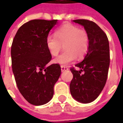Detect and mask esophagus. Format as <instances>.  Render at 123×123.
I'll list each match as a JSON object with an SVG mask.
<instances>
[{
	"instance_id": "1",
	"label": "esophagus",
	"mask_w": 123,
	"mask_h": 123,
	"mask_svg": "<svg viewBox=\"0 0 123 123\" xmlns=\"http://www.w3.org/2000/svg\"><path fill=\"white\" fill-rule=\"evenodd\" d=\"M61 68L62 72H64V71H66V70H68V68L67 67H65V66H61Z\"/></svg>"
}]
</instances>
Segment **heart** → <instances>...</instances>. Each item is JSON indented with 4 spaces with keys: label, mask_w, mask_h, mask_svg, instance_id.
Listing matches in <instances>:
<instances>
[{
    "label": "heart",
    "mask_w": 123,
    "mask_h": 123,
    "mask_svg": "<svg viewBox=\"0 0 123 123\" xmlns=\"http://www.w3.org/2000/svg\"><path fill=\"white\" fill-rule=\"evenodd\" d=\"M55 36L49 35L46 38V46L52 56H56L64 45L65 51L54 59L56 64L67 65L72 63L76 57L82 58L87 53L89 36L87 31L80 30L70 24H64L55 32Z\"/></svg>",
    "instance_id": "obj_1"
}]
</instances>
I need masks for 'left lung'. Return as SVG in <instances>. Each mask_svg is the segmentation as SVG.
Here are the masks:
<instances>
[{
  "instance_id": "8db88e82",
  "label": "left lung",
  "mask_w": 123,
  "mask_h": 123,
  "mask_svg": "<svg viewBox=\"0 0 123 123\" xmlns=\"http://www.w3.org/2000/svg\"><path fill=\"white\" fill-rule=\"evenodd\" d=\"M73 22L84 26L89 36L87 54L82 61L71 68L73 78L70 84V93L75 100L82 103L95 100L105 85L110 63L108 38L95 22L88 20Z\"/></svg>"
}]
</instances>
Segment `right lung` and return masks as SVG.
I'll list each match as a JSON object with an SVG mask.
<instances>
[{
    "label": "right lung",
    "instance_id": "add662e5",
    "mask_svg": "<svg viewBox=\"0 0 123 123\" xmlns=\"http://www.w3.org/2000/svg\"><path fill=\"white\" fill-rule=\"evenodd\" d=\"M57 20H33L18 30L11 47L12 72L18 90L34 105L48 103L61 73L59 64L47 67L51 60L46 38Z\"/></svg>",
    "mask_w": 123,
    "mask_h": 123
}]
</instances>
